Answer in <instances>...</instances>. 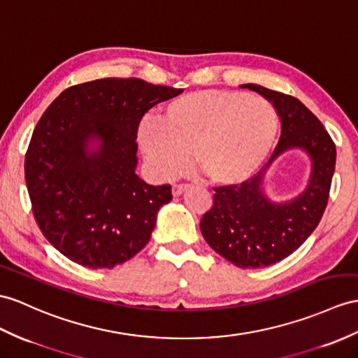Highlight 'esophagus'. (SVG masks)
Masks as SVG:
<instances>
[{
	"instance_id": "obj_1",
	"label": "esophagus",
	"mask_w": 358,
	"mask_h": 358,
	"mask_svg": "<svg viewBox=\"0 0 358 358\" xmlns=\"http://www.w3.org/2000/svg\"><path fill=\"white\" fill-rule=\"evenodd\" d=\"M188 189H189V187H188V185H174V187L171 188L173 197H179V196H182L184 193H187Z\"/></svg>"
}]
</instances>
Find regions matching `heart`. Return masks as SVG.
Instances as JSON below:
<instances>
[{
    "instance_id": "b5f03b06",
    "label": "heart",
    "mask_w": 358,
    "mask_h": 358,
    "mask_svg": "<svg viewBox=\"0 0 358 358\" xmlns=\"http://www.w3.org/2000/svg\"><path fill=\"white\" fill-rule=\"evenodd\" d=\"M280 121L272 104L238 91L206 90L179 95L143 123L138 143L153 173L171 179L193 167L215 187L252 179L272 153Z\"/></svg>"
}]
</instances>
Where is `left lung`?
I'll use <instances>...</instances> for the list:
<instances>
[{
  "mask_svg": "<svg viewBox=\"0 0 358 358\" xmlns=\"http://www.w3.org/2000/svg\"><path fill=\"white\" fill-rule=\"evenodd\" d=\"M240 86L272 103L281 121L280 143L268 162L245 184L214 188V206L203 215L200 231L208 245L234 266L258 268L292 255L316 229L328 203L336 145L298 99L257 83ZM292 150H301L309 158L308 185L290 199L275 201L265 189L268 171Z\"/></svg>",
  "mask_w": 358,
  "mask_h": 358,
  "instance_id": "8db88e82",
  "label": "left lung"
}]
</instances>
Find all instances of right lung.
Returning a JSON list of instances; mask_svg holds the SVG:
<instances>
[{
	"label": "right lung",
	"mask_w": 358,
	"mask_h": 358,
	"mask_svg": "<svg viewBox=\"0 0 358 358\" xmlns=\"http://www.w3.org/2000/svg\"><path fill=\"white\" fill-rule=\"evenodd\" d=\"M180 92L141 78H100L65 90L43 112L25 182L34 219L60 254L112 268L149 243L171 187L136 174V132L147 110Z\"/></svg>",
	"instance_id": "1"
}]
</instances>
